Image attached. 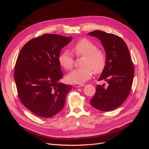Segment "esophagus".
Segmentation results:
<instances>
[{
    "mask_svg": "<svg viewBox=\"0 0 149 149\" xmlns=\"http://www.w3.org/2000/svg\"><path fill=\"white\" fill-rule=\"evenodd\" d=\"M74 86L76 88H79V87H82L84 86V84H74Z\"/></svg>",
    "mask_w": 149,
    "mask_h": 149,
    "instance_id": "esophagus-1",
    "label": "esophagus"
}]
</instances>
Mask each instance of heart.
<instances>
[{
  "instance_id": "obj_1",
  "label": "heart",
  "mask_w": 149,
  "mask_h": 149,
  "mask_svg": "<svg viewBox=\"0 0 149 149\" xmlns=\"http://www.w3.org/2000/svg\"><path fill=\"white\" fill-rule=\"evenodd\" d=\"M71 51L77 57H83L81 68L75 69L66 76L69 83L82 84L92 77L93 72L101 73L106 64L105 53L98 49L97 46L91 40L83 38L77 42L72 48ZM60 66L66 70L71 69L74 65V57L69 51L63 52L58 57Z\"/></svg>"
}]
</instances>
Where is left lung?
I'll use <instances>...</instances> for the list:
<instances>
[{
  "label": "left lung",
  "instance_id": "obj_1",
  "mask_svg": "<svg viewBox=\"0 0 149 149\" xmlns=\"http://www.w3.org/2000/svg\"><path fill=\"white\" fill-rule=\"evenodd\" d=\"M89 36L98 38L106 52V64L98 80H105L107 88L97 85L91 104L98 110L107 112L120 106L127 99L134 76V68L127 46L123 39L102 31H93Z\"/></svg>",
  "mask_w": 149,
  "mask_h": 149
}]
</instances>
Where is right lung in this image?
I'll list each match as a JSON object with an SVG mask.
<instances>
[{
  "label": "right lung",
  "mask_w": 149,
  "mask_h": 149,
  "mask_svg": "<svg viewBox=\"0 0 149 149\" xmlns=\"http://www.w3.org/2000/svg\"><path fill=\"white\" fill-rule=\"evenodd\" d=\"M71 40V36L45 34L29 40L20 52L14 74L18 96L36 116L51 118L65 106L72 85L60 82L63 74L58 57Z\"/></svg>",
  "instance_id": "obj_1"
}]
</instances>
